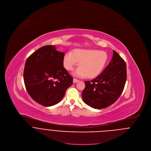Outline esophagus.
Returning <instances> with one entry per match:
<instances>
[{
  "instance_id": "obj_1",
  "label": "esophagus",
  "mask_w": 151,
  "mask_h": 151,
  "mask_svg": "<svg viewBox=\"0 0 151 151\" xmlns=\"http://www.w3.org/2000/svg\"><path fill=\"white\" fill-rule=\"evenodd\" d=\"M73 82L74 83H77L78 82H79V80H78V79H75V78H73Z\"/></svg>"
}]
</instances>
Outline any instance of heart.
I'll return each mask as SVG.
<instances>
[{
    "mask_svg": "<svg viewBox=\"0 0 151 151\" xmlns=\"http://www.w3.org/2000/svg\"><path fill=\"white\" fill-rule=\"evenodd\" d=\"M108 59L106 52L96 49H75L69 52L63 58V65L68 70H72L79 62V66L75 70L73 75L79 77L95 78L105 68Z\"/></svg>",
    "mask_w": 151,
    "mask_h": 151,
    "instance_id": "b5f03b06",
    "label": "heart"
}]
</instances>
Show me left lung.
I'll return each mask as SVG.
<instances>
[{
	"label": "left lung",
	"mask_w": 151,
	"mask_h": 151,
	"mask_svg": "<svg viewBox=\"0 0 151 151\" xmlns=\"http://www.w3.org/2000/svg\"><path fill=\"white\" fill-rule=\"evenodd\" d=\"M127 65L114 50L113 57L102 73L91 81H85L82 93L84 102L95 109H103L114 103L122 94L127 81Z\"/></svg>",
	"instance_id": "8db88e82"
}]
</instances>
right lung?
I'll use <instances>...</instances> for the list:
<instances>
[{"instance_id":"obj_1","label":"right lung","mask_w":151,"mask_h":151,"mask_svg":"<svg viewBox=\"0 0 151 151\" xmlns=\"http://www.w3.org/2000/svg\"><path fill=\"white\" fill-rule=\"evenodd\" d=\"M64 52L53 45L40 47L26 59L23 72L26 89L37 103L51 106L63 98L73 78L63 67Z\"/></svg>"}]
</instances>
